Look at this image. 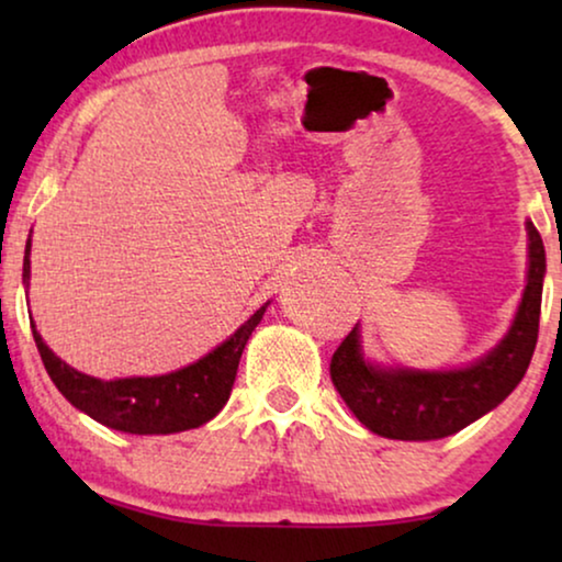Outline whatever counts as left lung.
Returning a JSON list of instances; mask_svg holds the SVG:
<instances>
[{
    "mask_svg": "<svg viewBox=\"0 0 562 562\" xmlns=\"http://www.w3.org/2000/svg\"><path fill=\"white\" fill-rule=\"evenodd\" d=\"M529 273L509 335L471 368L460 371H383L360 356L358 325L337 345L329 375L350 412L391 440H440L494 409L525 379L540 333L544 245L532 222Z\"/></svg>",
    "mask_w": 562,
    "mask_h": 562,
    "instance_id": "8db88e82",
    "label": "left lung"
}]
</instances>
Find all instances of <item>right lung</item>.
<instances>
[{"label":"right lung","instance_id":"1","mask_svg":"<svg viewBox=\"0 0 562 562\" xmlns=\"http://www.w3.org/2000/svg\"><path fill=\"white\" fill-rule=\"evenodd\" d=\"M22 281L27 286L30 243L25 263H22ZM263 312L266 306H260L227 342L196 360L194 366L166 375H153V379H91V375L74 371L58 356H53V350L43 342L37 329H33V337L50 381L76 409L87 412L99 425L120 429V432L171 435L202 427L204 422L217 417V412L227 404L229 391H233L245 342L258 327Z\"/></svg>","mask_w":562,"mask_h":562}]
</instances>
